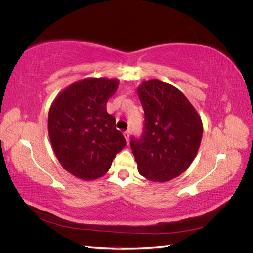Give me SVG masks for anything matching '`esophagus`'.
Instances as JSON below:
<instances>
[{"mask_svg":"<svg viewBox=\"0 0 253 253\" xmlns=\"http://www.w3.org/2000/svg\"><path fill=\"white\" fill-rule=\"evenodd\" d=\"M124 136H125V139H126V143H127V142H128V137H129V136H128V133H127V132H125V133H124Z\"/></svg>","mask_w":253,"mask_h":253,"instance_id":"34e87169","label":"esophagus"}]
</instances>
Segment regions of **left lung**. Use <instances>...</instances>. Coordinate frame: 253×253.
Here are the masks:
<instances>
[{"instance_id": "obj_1", "label": "left lung", "mask_w": 253, "mask_h": 253, "mask_svg": "<svg viewBox=\"0 0 253 253\" xmlns=\"http://www.w3.org/2000/svg\"><path fill=\"white\" fill-rule=\"evenodd\" d=\"M144 111L143 133L131 138L138 172L152 181H169L185 172L203 136L200 115L179 89L157 79L137 89Z\"/></svg>"}]
</instances>
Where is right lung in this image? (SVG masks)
Wrapping results in <instances>:
<instances>
[{"mask_svg": "<svg viewBox=\"0 0 253 253\" xmlns=\"http://www.w3.org/2000/svg\"><path fill=\"white\" fill-rule=\"evenodd\" d=\"M116 79L87 78L73 83L57 96L48 113V135L64 169L76 177H101L126 147L115 128L106 102L118 88Z\"/></svg>", "mask_w": 253, "mask_h": 253, "instance_id": "obj_1", "label": "right lung"}]
</instances>
